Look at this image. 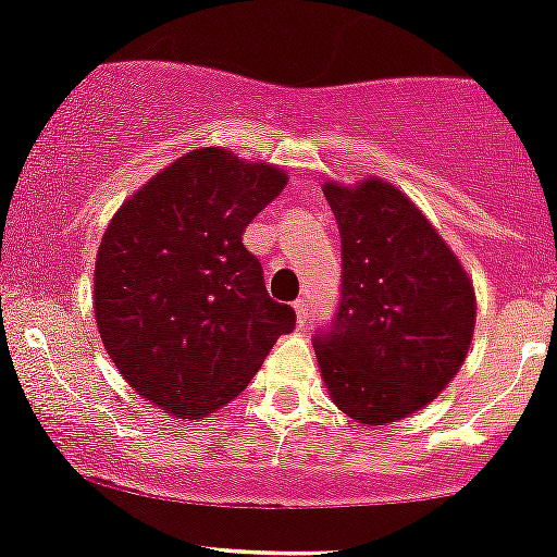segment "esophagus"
<instances>
[{
	"mask_svg": "<svg viewBox=\"0 0 557 557\" xmlns=\"http://www.w3.org/2000/svg\"><path fill=\"white\" fill-rule=\"evenodd\" d=\"M295 312H297V323H299V326H308V321H310V305H308V299H297V302H295Z\"/></svg>",
	"mask_w": 557,
	"mask_h": 557,
	"instance_id": "1",
	"label": "esophagus"
}]
</instances>
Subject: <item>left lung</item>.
<instances>
[{
	"label": "left lung",
	"mask_w": 557,
	"mask_h": 557,
	"mask_svg": "<svg viewBox=\"0 0 557 557\" xmlns=\"http://www.w3.org/2000/svg\"><path fill=\"white\" fill-rule=\"evenodd\" d=\"M323 195L342 236V292L312 347L336 408L384 426L429 405L463 366L473 286L395 186L326 184Z\"/></svg>",
	"instance_id": "obj_1"
}]
</instances>
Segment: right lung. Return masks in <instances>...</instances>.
I'll list each match as a JSON object with an SVG mask.
<instances>
[{
	"instance_id": "right-lung-1",
	"label": "right lung",
	"mask_w": 557,
	"mask_h": 557,
	"mask_svg": "<svg viewBox=\"0 0 557 557\" xmlns=\"http://www.w3.org/2000/svg\"><path fill=\"white\" fill-rule=\"evenodd\" d=\"M286 173L195 149L117 210L94 268V315L123 379L168 413L199 418L239 395L292 305L271 299L260 260L242 245Z\"/></svg>"
}]
</instances>
